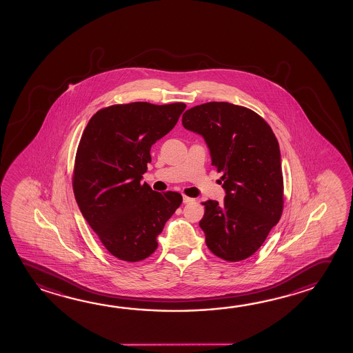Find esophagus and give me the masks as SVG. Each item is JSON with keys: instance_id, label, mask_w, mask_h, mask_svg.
I'll use <instances>...</instances> for the list:
<instances>
[{"instance_id": "1", "label": "esophagus", "mask_w": 353, "mask_h": 353, "mask_svg": "<svg viewBox=\"0 0 353 353\" xmlns=\"http://www.w3.org/2000/svg\"><path fill=\"white\" fill-rule=\"evenodd\" d=\"M194 201V199H191L189 196H183V202L184 203H190V202Z\"/></svg>"}]
</instances>
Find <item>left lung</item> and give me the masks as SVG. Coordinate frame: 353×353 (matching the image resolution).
<instances>
[{"label": "left lung", "instance_id": "obj_1", "mask_svg": "<svg viewBox=\"0 0 353 353\" xmlns=\"http://www.w3.org/2000/svg\"><path fill=\"white\" fill-rule=\"evenodd\" d=\"M183 126L202 136L213 167L223 175V203L208 200L200 227L208 249L227 261L252 256L283 210L280 145L272 130L248 108L225 101L196 105Z\"/></svg>", "mask_w": 353, "mask_h": 353}]
</instances>
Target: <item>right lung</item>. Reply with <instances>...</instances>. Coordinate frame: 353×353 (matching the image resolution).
<instances>
[{
	"label": "right lung",
	"instance_id": "right-lung-1",
	"mask_svg": "<svg viewBox=\"0 0 353 353\" xmlns=\"http://www.w3.org/2000/svg\"><path fill=\"white\" fill-rule=\"evenodd\" d=\"M184 103L119 104L95 112L79 141L73 192L84 219L115 258L136 263L157 249V236L183 197L142 183L151 147L178 123Z\"/></svg>",
	"mask_w": 353,
	"mask_h": 353
}]
</instances>
